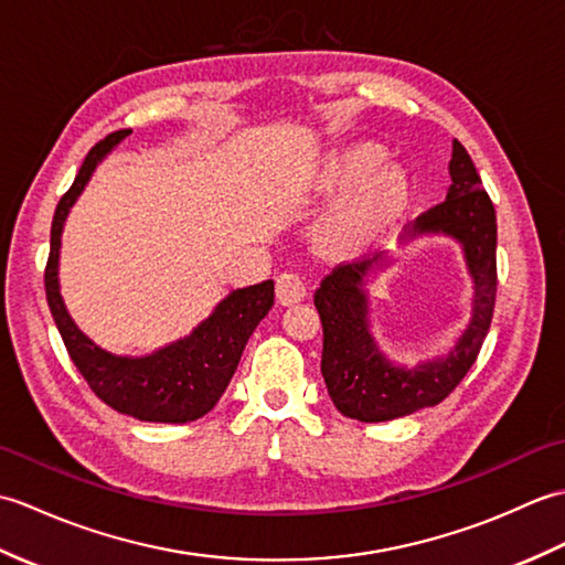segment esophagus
<instances>
[{"instance_id":"obj_1","label":"esophagus","mask_w":565,"mask_h":565,"mask_svg":"<svg viewBox=\"0 0 565 565\" xmlns=\"http://www.w3.org/2000/svg\"><path fill=\"white\" fill-rule=\"evenodd\" d=\"M303 298H306V284L301 276L291 271L279 274V279H276V301L281 306H294V303H301Z\"/></svg>"}]
</instances>
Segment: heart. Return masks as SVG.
I'll use <instances>...</instances> for the list:
<instances>
[{
  "instance_id": "b5f03b06",
  "label": "heart",
  "mask_w": 565,
  "mask_h": 565,
  "mask_svg": "<svg viewBox=\"0 0 565 565\" xmlns=\"http://www.w3.org/2000/svg\"><path fill=\"white\" fill-rule=\"evenodd\" d=\"M386 160L374 142H354L322 162L318 189L322 194H347L334 203L318 227V239L332 255H347L371 243L407 199V179Z\"/></svg>"
}]
</instances>
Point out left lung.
<instances>
[{
  "mask_svg": "<svg viewBox=\"0 0 565 565\" xmlns=\"http://www.w3.org/2000/svg\"><path fill=\"white\" fill-rule=\"evenodd\" d=\"M447 199L407 225L403 239L447 235L463 249L473 281L471 320L444 356L401 366L381 352L371 334L366 284L386 269L388 257L340 264L322 279L316 308L322 322L320 371L334 407L359 423H386L441 403L473 366L495 308L498 221L473 160L459 140L451 146Z\"/></svg>",
  "mask_w": 565,
  "mask_h": 565,
  "instance_id": "obj_1",
  "label": "left lung"
}]
</instances>
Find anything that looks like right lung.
Returning a JSON list of instances; mask_svg holds the SVG:
<instances>
[{"label": "right lung", "instance_id": "add662e5", "mask_svg": "<svg viewBox=\"0 0 565 565\" xmlns=\"http://www.w3.org/2000/svg\"><path fill=\"white\" fill-rule=\"evenodd\" d=\"M134 134L130 128L116 130L97 142L84 158L75 182L60 199L51 225V255L45 264V296L55 326L63 334L70 359L79 369L89 388L114 411L138 417L142 423L184 425L213 411L243 356L249 334L274 306V281H262L235 289L215 306L213 313L162 350L146 356H126L102 350L70 318L60 296L57 262L60 237L70 209L87 186L97 164L118 142Z\"/></svg>", "mask_w": 565, "mask_h": 565}]
</instances>
